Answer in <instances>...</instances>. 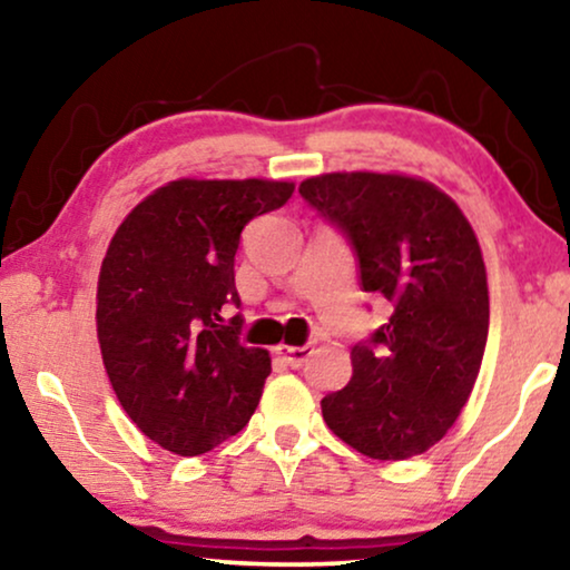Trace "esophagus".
Wrapping results in <instances>:
<instances>
[{
    "mask_svg": "<svg viewBox=\"0 0 570 570\" xmlns=\"http://www.w3.org/2000/svg\"><path fill=\"white\" fill-rule=\"evenodd\" d=\"M277 355L283 357V361L291 365V368H301L303 363H306V357L311 355V345H301V347H285L279 345L277 347Z\"/></svg>",
    "mask_w": 570,
    "mask_h": 570,
    "instance_id": "esophagus-1",
    "label": "esophagus"
}]
</instances>
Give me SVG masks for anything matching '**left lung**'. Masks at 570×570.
<instances>
[{
	"instance_id": "left-lung-1",
	"label": "left lung",
	"mask_w": 570,
	"mask_h": 570,
	"mask_svg": "<svg viewBox=\"0 0 570 570\" xmlns=\"http://www.w3.org/2000/svg\"><path fill=\"white\" fill-rule=\"evenodd\" d=\"M301 197L353 248L361 287L392 303L353 345V379L322 400L355 451L400 462L439 443L470 400L488 342L480 244L451 197L396 174L306 178Z\"/></svg>"
}]
</instances>
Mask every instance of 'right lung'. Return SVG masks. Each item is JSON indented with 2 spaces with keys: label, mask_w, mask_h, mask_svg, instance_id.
<instances>
[{
  "label": "right lung",
  "mask_w": 570,
  "mask_h": 570,
  "mask_svg": "<svg viewBox=\"0 0 570 570\" xmlns=\"http://www.w3.org/2000/svg\"><path fill=\"white\" fill-rule=\"evenodd\" d=\"M287 181L160 186L131 209L98 279V340L121 407L178 456L215 449L254 415L272 363L240 340L236 252L254 217L293 197Z\"/></svg>",
  "instance_id": "right-lung-1"
}]
</instances>
